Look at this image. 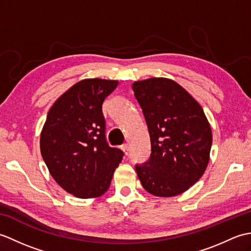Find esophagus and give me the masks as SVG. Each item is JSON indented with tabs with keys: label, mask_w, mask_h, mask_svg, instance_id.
Listing matches in <instances>:
<instances>
[{
	"label": "esophagus",
	"mask_w": 251,
	"mask_h": 251,
	"mask_svg": "<svg viewBox=\"0 0 251 251\" xmlns=\"http://www.w3.org/2000/svg\"><path fill=\"white\" fill-rule=\"evenodd\" d=\"M122 150L124 151V153L127 155V154H128V152H129V146L127 145V143H125V145L122 146Z\"/></svg>",
	"instance_id": "esophagus-1"
}]
</instances>
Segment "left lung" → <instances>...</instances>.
<instances>
[{
	"label": "left lung",
	"mask_w": 251,
	"mask_h": 251,
	"mask_svg": "<svg viewBox=\"0 0 251 251\" xmlns=\"http://www.w3.org/2000/svg\"><path fill=\"white\" fill-rule=\"evenodd\" d=\"M148 125L150 159L136 166L149 193L172 197L183 193L204 175L209 163L212 134L201 104L166 77H151L131 85Z\"/></svg>",
	"instance_id": "obj_1"
}]
</instances>
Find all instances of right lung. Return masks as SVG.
I'll use <instances>...</instances> for the list:
<instances>
[{
    "label": "right lung",
    "mask_w": 251,
    "mask_h": 251,
    "mask_svg": "<svg viewBox=\"0 0 251 251\" xmlns=\"http://www.w3.org/2000/svg\"><path fill=\"white\" fill-rule=\"evenodd\" d=\"M119 81L85 78L58 98L41 131V154L56 182L78 199H95L111 184L123 152L105 141L102 102Z\"/></svg>",
    "instance_id": "1"
}]
</instances>
